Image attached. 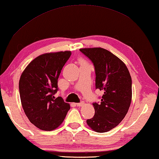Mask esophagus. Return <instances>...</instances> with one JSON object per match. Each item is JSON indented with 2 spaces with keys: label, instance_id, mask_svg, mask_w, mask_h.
<instances>
[{
  "label": "esophagus",
  "instance_id": "esophagus-1",
  "mask_svg": "<svg viewBox=\"0 0 159 159\" xmlns=\"http://www.w3.org/2000/svg\"><path fill=\"white\" fill-rule=\"evenodd\" d=\"M84 104H85L84 102H79V103H77L76 105H77L78 107H82Z\"/></svg>",
  "mask_w": 159,
  "mask_h": 159
}]
</instances>
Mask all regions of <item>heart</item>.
Segmentation results:
<instances>
[{"mask_svg": "<svg viewBox=\"0 0 159 159\" xmlns=\"http://www.w3.org/2000/svg\"><path fill=\"white\" fill-rule=\"evenodd\" d=\"M80 63H85V61L83 60H80Z\"/></svg>", "mask_w": 159, "mask_h": 159, "instance_id": "obj_1", "label": "heart"}]
</instances>
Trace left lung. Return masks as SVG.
Returning <instances> with one entry per match:
<instances>
[{"mask_svg":"<svg viewBox=\"0 0 159 159\" xmlns=\"http://www.w3.org/2000/svg\"><path fill=\"white\" fill-rule=\"evenodd\" d=\"M80 51L93 63L95 88L104 92L100 103L94 102L95 115L86 120L97 133H106L125 116L132 99V79L125 64L102 48H82Z\"/></svg>","mask_w":159,"mask_h":159,"instance_id":"8db88e82","label":"left lung"}]
</instances>
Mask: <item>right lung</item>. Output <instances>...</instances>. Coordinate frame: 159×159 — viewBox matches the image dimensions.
Instances as JSON below:
<instances>
[{
    "label": "right lung",
    "mask_w": 159,
    "mask_h": 159,
    "mask_svg": "<svg viewBox=\"0 0 159 159\" xmlns=\"http://www.w3.org/2000/svg\"><path fill=\"white\" fill-rule=\"evenodd\" d=\"M71 55L70 51L43 54L31 61L21 75V105L30 122L41 130H55L70 109L61 97L55 98L54 95L58 90L61 69Z\"/></svg>",
    "instance_id": "right-lung-1"
}]
</instances>
